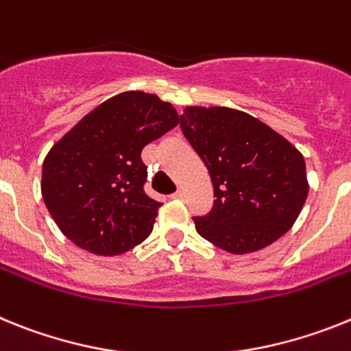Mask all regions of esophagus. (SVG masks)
<instances>
[{"label":"esophagus","instance_id":"obj_1","mask_svg":"<svg viewBox=\"0 0 351 351\" xmlns=\"http://www.w3.org/2000/svg\"><path fill=\"white\" fill-rule=\"evenodd\" d=\"M173 197H175V199H184L185 193H184V191H182V189H178V191H176V193L173 194Z\"/></svg>","mask_w":351,"mask_h":351}]
</instances>
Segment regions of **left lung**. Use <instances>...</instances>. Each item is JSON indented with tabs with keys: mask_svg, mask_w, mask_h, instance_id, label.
Segmentation results:
<instances>
[{
	"mask_svg": "<svg viewBox=\"0 0 351 351\" xmlns=\"http://www.w3.org/2000/svg\"><path fill=\"white\" fill-rule=\"evenodd\" d=\"M182 132L205 162L213 208L196 231L231 254L267 247L293 226L309 193L306 160L281 134L239 109L189 106Z\"/></svg>",
	"mask_w": 351,
	"mask_h": 351,
	"instance_id": "1",
	"label": "left lung"
}]
</instances>
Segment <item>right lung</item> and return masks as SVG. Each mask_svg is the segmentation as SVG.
I'll return each mask as SVG.
<instances>
[{
	"label": "right lung",
	"mask_w": 351,
	"mask_h": 351,
	"mask_svg": "<svg viewBox=\"0 0 351 351\" xmlns=\"http://www.w3.org/2000/svg\"><path fill=\"white\" fill-rule=\"evenodd\" d=\"M169 102L145 91L111 97L53 145L42 197L66 239L97 256H118L148 239L160 203L146 196L141 150L178 125Z\"/></svg>",
	"instance_id": "right-lung-1"
}]
</instances>
